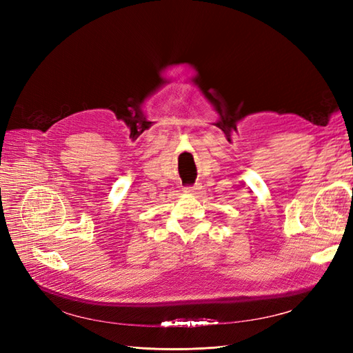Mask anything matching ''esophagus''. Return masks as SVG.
<instances>
[{"mask_svg": "<svg viewBox=\"0 0 353 353\" xmlns=\"http://www.w3.org/2000/svg\"><path fill=\"white\" fill-rule=\"evenodd\" d=\"M197 190H199V187H197V185H187V187H184V191H185V193H191V194L196 193Z\"/></svg>", "mask_w": 353, "mask_h": 353, "instance_id": "esophagus-1", "label": "esophagus"}]
</instances>
